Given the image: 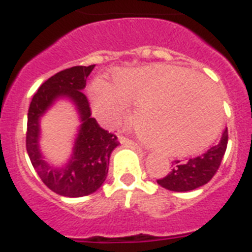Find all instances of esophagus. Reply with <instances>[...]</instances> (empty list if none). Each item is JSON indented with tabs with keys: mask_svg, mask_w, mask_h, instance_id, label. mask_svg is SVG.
Masks as SVG:
<instances>
[{
	"mask_svg": "<svg viewBox=\"0 0 252 252\" xmlns=\"http://www.w3.org/2000/svg\"><path fill=\"white\" fill-rule=\"evenodd\" d=\"M119 141L122 142V144H124V145H137L136 142L129 140V138H126V136H119Z\"/></svg>",
	"mask_w": 252,
	"mask_h": 252,
	"instance_id": "obj_1",
	"label": "esophagus"
}]
</instances>
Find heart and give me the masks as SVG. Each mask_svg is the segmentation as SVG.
Returning <instances> with one entry per match:
<instances>
[{
  "mask_svg": "<svg viewBox=\"0 0 252 252\" xmlns=\"http://www.w3.org/2000/svg\"><path fill=\"white\" fill-rule=\"evenodd\" d=\"M99 120L118 124L129 104L134 126L150 146L174 157L197 153L213 141L222 123V100L213 85L172 65L124 69L114 85L96 80L90 90Z\"/></svg>",
  "mask_w": 252,
  "mask_h": 252,
  "instance_id": "b5f03b06",
  "label": "heart"
}]
</instances>
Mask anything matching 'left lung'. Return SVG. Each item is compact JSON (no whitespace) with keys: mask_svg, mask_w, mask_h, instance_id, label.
Listing matches in <instances>:
<instances>
[{"mask_svg":"<svg viewBox=\"0 0 252 252\" xmlns=\"http://www.w3.org/2000/svg\"><path fill=\"white\" fill-rule=\"evenodd\" d=\"M227 146V129L221 136L219 144L199 157L188 161L172 162L171 171L157 183L161 187L175 192H187L207 184L219 170Z\"/></svg>","mask_w":252,"mask_h":252,"instance_id":"left-lung-1","label":"left lung"}]
</instances>
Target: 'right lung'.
<instances>
[{
    "label": "right lung",
    "instance_id": "right-lung-1",
    "mask_svg": "<svg viewBox=\"0 0 252 252\" xmlns=\"http://www.w3.org/2000/svg\"><path fill=\"white\" fill-rule=\"evenodd\" d=\"M94 66H73L48 78L33 94L27 115L26 149L31 163L51 191L66 197H81L96 191L106 180L111 153L120 144L114 133L103 129L91 118L90 104L82 93ZM63 96L76 104L83 124L69 162L63 168H55L44 161L38 149V120Z\"/></svg>",
    "mask_w": 252,
    "mask_h": 252
}]
</instances>
